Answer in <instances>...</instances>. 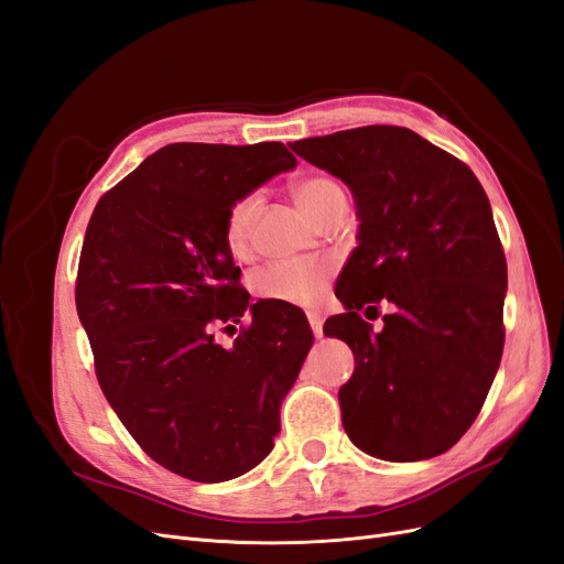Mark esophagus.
Returning a JSON list of instances; mask_svg holds the SVG:
<instances>
[{
  "label": "esophagus",
  "instance_id": "1",
  "mask_svg": "<svg viewBox=\"0 0 564 564\" xmlns=\"http://www.w3.org/2000/svg\"><path fill=\"white\" fill-rule=\"evenodd\" d=\"M308 322H311V329H313L315 338H322V315L319 313H308Z\"/></svg>",
  "mask_w": 564,
  "mask_h": 564
}]
</instances>
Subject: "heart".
<instances>
[{
    "mask_svg": "<svg viewBox=\"0 0 564 564\" xmlns=\"http://www.w3.org/2000/svg\"><path fill=\"white\" fill-rule=\"evenodd\" d=\"M292 193L301 207L315 220H319L336 199L344 197L340 185L322 174L303 176L292 185ZM259 209V193L237 197L224 220V242L230 253L240 256L247 251L251 218ZM332 278V265L324 261L275 263L253 275V292L268 301H282L292 305H313L319 301Z\"/></svg>",
    "mask_w": 564,
    "mask_h": 564,
    "instance_id": "1",
    "label": "heart"
}]
</instances>
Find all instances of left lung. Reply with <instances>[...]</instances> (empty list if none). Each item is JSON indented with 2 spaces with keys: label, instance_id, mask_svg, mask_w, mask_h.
Segmentation results:
<instances>
[{
  "label": "left lung",
  "instance_id": "left-lung-1",
  "mask_svg": "<svg viewBox=\"0 0 564 564\" xmlns=\"http://www.w3.org/2000/svg\"><path fill=\"white\" fill-rule=\"evenodd\" d=\"M344 181L360 235L336 282L355 371L338 390L355 447L383 460L452 449L480 414L503 352L506 256L480 181L404 127H360L289 145ZM388 300L373 333L359 317Z\"/></svg>",
  "mask_w": 564,
  "mask_h": 564
}]
</instances>
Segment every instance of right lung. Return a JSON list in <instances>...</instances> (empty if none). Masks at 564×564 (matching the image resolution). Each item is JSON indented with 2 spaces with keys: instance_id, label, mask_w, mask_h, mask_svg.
Returning <instances> with one entry per match:
<instances>
[{
  "instance_id": "1",
  "label": "right lung",
  "mask_w": 564,
  "mask_h": 564,
  "mask_svg": "<svg viewBox=\"0 0 564 564\" xmlns=\"http://www.w3.org/2000/svg\"><path fill=\"white\" fill-rule=\"evenodd\" d=\"M294 166L282 143H172L98 199L84 235L75 301L100 390L141 449L187 480L261 464L313 346L296 308L249 305L224 242L230 204ZM235 323L224 349L215 329Z\"/></svg>"
}]
</instances>
